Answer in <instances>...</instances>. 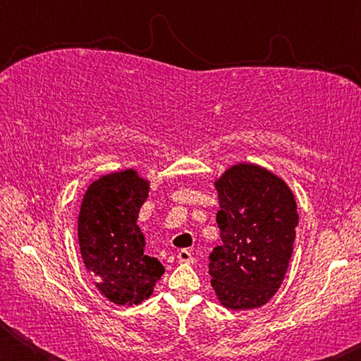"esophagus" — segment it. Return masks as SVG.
<instances>
[{"label": "esophagus", "mask_w": 361, "mask_h": 361, "mask_svg": "<svg viewBox=\"0 0 361 361\" xmlns=\"http://www.w3.org/2000/svg\"><path fill=\"white\" fill-rule=\"evenodd\" d=\"M176 256H178V259L181 262H194V256L191 255V252H189V250L183 248V250H180L178 255H176Z\"/></svg>", "instance_id": "34e87169"}]
</instances>
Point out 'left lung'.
<instances>
[{
	"instance_id": "1",
	"label": "left lung",
	"mask_w": 361,
	"mask_h": 361,
	"mask_svg": "<svg viewBox=\"0 0 361 361\" xmlns=\"http://www.w3.org/2000/svg\"><path fill=\"white\" fill-rule=\"evenodd\" d=\"M221 245L213 248L212 286L226 309L264 305L285 279L296 237V200L286 183L255 164H235L215 181Z\"/></svg>"
}]
</instances>
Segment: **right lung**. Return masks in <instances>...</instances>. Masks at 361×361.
<instances>
[{
    "label": "right lung",
    "instance_id": "add662e5",
    "mask_svg": "<svg viewBox=\"0 0 361 361\" xmlns=\"http://www.w3.org/2000/svg\"><path fill=\"white\" fill-rule=\"evenodd\" d=\"M149 192L148 180L127 169L100 176L87 188L78 218V239L95 286L119 305L142 302L166 269L145 255L137 219Z\"/></svg>",
    "mask_w": 361,
    "mask_h": 361
}]
</instances>
